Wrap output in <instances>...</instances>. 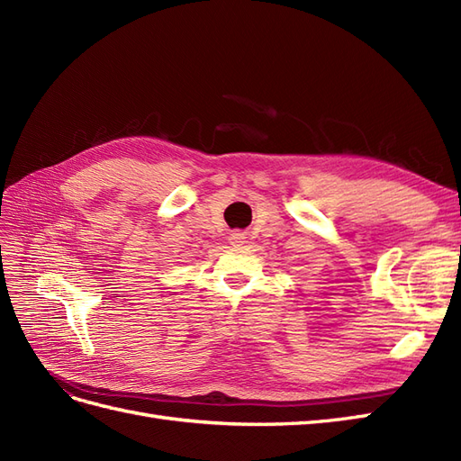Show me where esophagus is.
I'll use <instances>...</instances> for the list:
<instances>
[{"label": "esophagus", "mask_w": 461, "mask_h": 461, "mask_svg": "<svg viewBox=\"0 0 461 461\" xmlns=\"http://www.w3.org/2000/svg\"><path fill=\"white\" fill-rule=\"evenodd\" d=\"M244 239H246V236H244L242 232H232V234H230V242H232L234 246H242V244H244Z\"/></svg>", "instance_id": "esophagus-1"}]
</instances>
